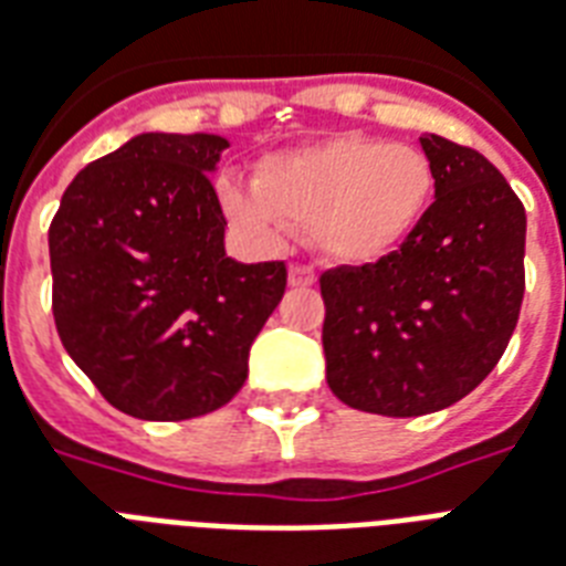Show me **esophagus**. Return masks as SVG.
I'll return each instance as SVG.
<instances>
[{
    "instance_id": "1",
    "label": "esophagus",
    "mask_w": 566,
    "mask_h": 566,
    "mask_svg": "<svg viewBox=\"0 0 566 566\" xmlns=\"http://www.w3.org/2000/svg\"><path fill=\"white\" fill-rule=\"evenodd\" d=\"M317 274L312 272L310 265H289V286H297V289H306V286H315Z\"/></svg>"
}]
</instances>
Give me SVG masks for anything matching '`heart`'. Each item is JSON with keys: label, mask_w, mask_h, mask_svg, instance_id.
<instances>
[{"label": "heart", "mask_w": 566, "mask_h": 566, "mask_svg": "<svg viewBox=\"0 0 566 566\" xmlns=\"http://www.w3.org/2000/svg\"><path fill=\"white\" fill-rule=\"evenodd\" d=\"M437 170L422 149L338 135L263 158L256 181L219 179L231 222L263 242L306 231L335 263H376L422 226Z\"/></svg>", "instance_id": "heart-1"}]
</instances>
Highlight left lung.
Wrapping results in <instances>:
<instances>
[{
    "instance_id": "1",
    "label": "left lung",
    "mask_w": 566,
    "mask_h": 566,
    "mask_svg": "<svg viewBox=\"0 0 566 566\" xmlns=\"http://www.w3.org/2000/svg\"><path fill=\"white\" fill-rule=\"evenodd\" d=\"M437 170L422 226L378 263L321 274L329 390L381 417L469 396L501 361L524 303L526 210L478 149L419 138Z\"/></svg>"
}]
</instances>
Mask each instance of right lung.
Returning <instances> with one entry per match:
<instances>
[{"mask_svg": "<svg viewBox=\"0 0 566 566\" xmlns=\"http://www.w3.org/2000/svg\"><path fill=\"white\" fill-rule=\"evenodd\" d=\"M222 135L144 133L83 167L49 228L51 310L72 361L112 408L205 417L240 394L286 263L226 254L208 172Z\"/></svg>", "mask_w": 566, "mask_h": 566, "instance_id": "add662e5", "label": "right lung"}]
</instances>
